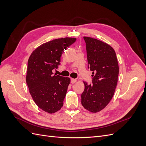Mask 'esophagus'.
Instances as JSON below:
<instances>
[{"label":"esophagus","mask_w":146,"mask_h":146,"mask_svg":"<svg viewBox=\"0 0 146 146\" xmlns=\"http://www.w3.org/2000/svg\"><path fill=\"white\" fill-rule=\"evenodd\" d=\"M70 82H71V83L74 84L77 82V80L76 78H71V79H70Z\"/></svg>","instance_id":"1"}]
</instances>
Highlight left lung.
<instances>
[{"label": "left lung", "mask_w": 146, "mask_h": 146, "mask_svg": "<svg viewBox=\"0 0 146 146\" xmlns=\"http://www.w3.org/2000/svg\"><path fill=\"white\" fill-rule=\"evenodd\" d=\"M88 68L92 71V84H85L82 105L88 111L97 113L111 100L117 83L119 66L116 52L108 44L84 36Z\"/></svg>", "instance_id": "8db88e82"}]
</instances>
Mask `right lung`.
<instances>
[{
  "label": "right lung",
  "mask_w": 146,
  "mask_h": 146,
  "mask_svg": "<svg viewBox=\"0 0 146 146\" xmlns=\"http://www.w3.org/2000/svg\"><path fill=\"white\" fill-rule=\"evenodd\" d=\"M76 41L54 39L39 46L29 57L26 82L35 104L47 113H54L63 107L70 78L54 75L52 70L58 68L64 50Z\"/></svg>",
  "instance_id": "1"
}]
</instances>
